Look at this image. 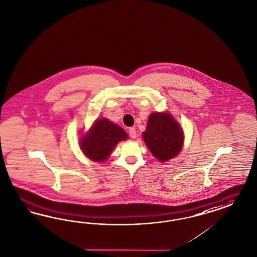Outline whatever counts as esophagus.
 Instances as JSON below:
<instances>
[{
  "instance_id": "obj_1",
  "label": "esophagus",
  "mask_w": 257,
  "mask_h": 257,
  "mask_svg": "<svg viewBox=\"0 0 257 257\" xmlns=\"http://www.w3.org/2000/svg\"><path fill=\"white\" fill-rule=\"evenodd\" d=\"M129 135H130V137L132 139H136L137 138V132H136V129L134 127L129 129Z\"/></svg>"
}]
</instances>
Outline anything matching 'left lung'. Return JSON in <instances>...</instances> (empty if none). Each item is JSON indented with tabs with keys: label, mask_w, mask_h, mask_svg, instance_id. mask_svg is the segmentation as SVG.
I'll list each match as a JSON object with an SVG mask.
<instances>
[{
	"label": "left lung",
	"mask_w": 257,
	"mask_h": 257,
	"mask_svg": "<svg viewBox=\"0 0 257 257\" xmlns=\"http://www.w3.org/2000/svg\"><path fill=\"white\" fill-rule=\"evenodd\" d=\"M142 138L152 155L160 162L178 156L184 144V132L169 113H152Z\"/></svg>",
	"instance_id": "left-lung-1"
}]
</instances>
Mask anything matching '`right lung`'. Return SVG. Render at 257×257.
Returning <instances> with one entry per match:
<instances>
[{"label": "right lung", "instance_id": "right-lung-1", "mask_svg": "<svg viewBox=\"0 0 257 257\" xmlns=\"http://www.w3.org/2000/svg\"><path fill=\"white\" fill-rule=\"evenodd\" d=\"M128 139L124 130L107 118L97 119L89 132L80 140L84 155L95 162H103L121 140Z\"/></svg>", "mask_w": 257, "mask_h": 257}]
</instances>
